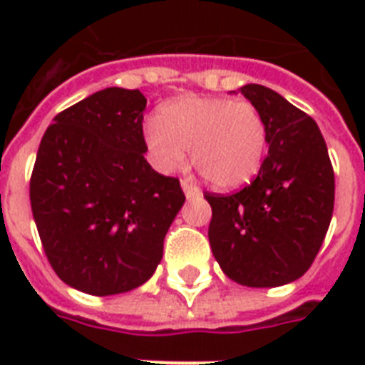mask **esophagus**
<instances>
[{
	"mask_svg": "<svg viewBox=\"0 0 365 365\" xmlns=\"http://www.w3.org/2000/svg\"><path fill=\"white\" fill-rule=\"evenodd\" d=\"M182 189L187 199H197V197H200V189L191 180H182Z\"/></svg>",
	"mask_w": 365,
	"mask_h": 365,
	"instance_id": "34e87169",
	"label": "esophagus"
}]
</instances>
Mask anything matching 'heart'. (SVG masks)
Wrapping results in <instances>:
<instances>
[{
	"label": "heart",
	"mask_w": 365,
	"mask_h": 365,
	"mask_svg": "<svg viewBox=\"0 0 365 365\" xmlns=\"http://www.w3.org/2000/svg\"><path fill=\"white\" fill-rule=\"evenodd\" d=\"M145 145L163 172L182 168L191 148L195 166L216 189L231 191L250 183L267 151V125L259 110L225 96H183L149 119Z\"/></svg>",
	"instance_id": "heart-1"
}]
</instances>
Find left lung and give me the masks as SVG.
Returning a JSON list of instances; mask_svg holds the SVG:
<instances>
[{
    "mask_svg": "<svg viewBox=\"0 0 365 365\" xmlns=\"http://www.w3.org/2000/svg\"><path fill=\"white\" fill-rule=\"evenodd\" d=\"M240 93L265 119L269 153L244 189L205 193L212 206L208 239L231 280L274 288L303 277L322 246L334 214V166L305 111L263 85H244Z\"/></svg>",
    "mask_w": 365,
    "mask_h": 365,
    "instance_id": "left-lung-1",
    "label": "left lung"
}]
</instances>
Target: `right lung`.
Wrapping results in <instances>:
<instances>
[{"label":"right lung","mask_w":365,"mask_h":365,"mask_svg":"<svg viewBox=\"0 0 365 365\" xmlns=\"http://www.w3.org/2000/svg\"><path fill=\"white\" fill-rule=\"evenodd\" d=\"M140 91L110 87L60 111L41 138L31 214L48 263L68 286L115 295L148 282L185 202L178 178L145 160Z\"/></svg>","instance_id":"right-lung-1"}]
</instances>
